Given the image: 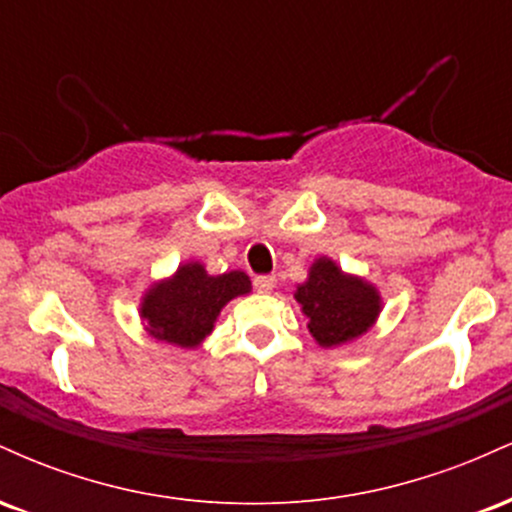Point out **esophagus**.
Masks as SVG:
<instances>
[{
    "label": "esophagus",
    "mask_w": 512,
    "mask_h": 512,
    "mask_svg": "<svg viewBox=\"0 0 512 512\" xmlns=\"http://www.w3.org/2000/svg\"><path fill=\"white\" fill-rule=\"evenodd\" d=\"M252 284H255V291L272 293L274 286H276V279L272 274H262V276H255V279H252Z\"/></svg>",
    "instance_id": "34e87169"
}]
</instances>
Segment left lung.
Instances as JSON below:
<instances>
[{
	"mask_svg": "<svg viewBox=\"0 0 512 512\" xmlns=\"http://www.w3.org/2000/svg\"><path fill=\"white\" fill-rule=\"evenodd\" d=\"M308 332L322 349L356 342L378 322L383 296L366 276L349 274L332 257L320 255L310 264L308 279L293 291Z\"/></svg>",
	"mask_w": 512,
	"mask_h": 512,
	"instance_id": "left-lung-1",
	"label": "left lung"
}]
</instances>
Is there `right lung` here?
Returning <instances> with one entry per match:
<instances>
[{
    "label": "right lung",
    "instance_id": "obj_1",
    "mask_svg": "<svg viewBox=\"0 0 512 512\" xmlns=\"http://www.w3.org/2000/svg\"><path fill=\"white\" fill-rule=\"evenodd\" d=\"M250 291V276L240 269L214 276L202 262H182L173 274L154 281L142 293L139 320L156 342L197 349L214 332L226 303Z\"/></svg>",
    "mask_w": 512,
    "mask_h": 512
}]
</instances>
